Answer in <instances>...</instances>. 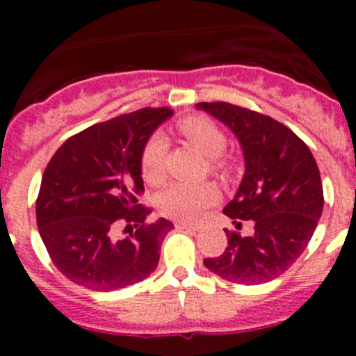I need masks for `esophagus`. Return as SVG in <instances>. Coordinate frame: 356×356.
Here are the masks:
<instances>
[{
  "label": "esophagus",
  "instance_id": "esophagus-1",
  "mask_svg": "<svg viewBox=\"0 0 356 356\" xmlns=\"http://www.w3.org/2000/svg\"><path fill=\"white\" fill-rule=\"evenodd\" d=\"M175 227L182 229V231H200V225L188 224V222H175Z\"/></svg>",
  "mask_w": 356,
  "mask_h": 356
}]
</instances>
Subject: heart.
I'll list each match as a JSON object with an SVG mask.
<instances>
[{
    "mask_svg": "<svg viewBox=\"0 0 356 356\" xmlns=\"http://www.w3.org/2000/svg\"><path fill=\"white\" fill-rule=\"evenodd\" d=\"M179 132L182 138L208 158V170L215 177L225 179L231 172L229 161L224 158L227 149L225 132L203 115H189L179 120ZM168 143L163 134L148 139L141 155V174L152 186L163 184L167 179ZM217 189L211 184H175L160 196V211L168 218L181 222H193L201 211L217 201Z\"/></svg>",
    "mask_w": 356,
    "mask_h": 356,
    "instance_id": "b5f03b06",
    "label": "heart"
}]
</instances>
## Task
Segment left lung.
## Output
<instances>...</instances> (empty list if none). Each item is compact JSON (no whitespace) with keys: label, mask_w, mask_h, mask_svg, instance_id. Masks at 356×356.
I'll return each instance as SVG.
<instances>
[{"label":"left lung","mask_w":356,"mask_h":356,"mask_svg":"<svg viewBox=\"0 0 356 356\" xmlns=\"http://www.w3.org/2000/svg\"><path fill=\"white\" fill-rule=\"evenodd\" d=\"M224 122L241 143L246 172L224 208L236 227L251 220L254 232H227L220 257L204 258L208 270L236 284H264L284 274L310 243L324 208L321 172L308 146L281 122L225 102L198 103Z\"/></svg>","instance_id":"8db88e82"}]
</instances>
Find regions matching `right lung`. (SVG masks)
Wrapping results in <instances>:
<instances>
[{
  "mask_svg": "<svg viewBox=\"0 0 356 356\" xmlns=\"http://www.w3.org/2000/svg\"><path fill=\"white\" fill-rule=\"evenodd\" d=\"M172 110L141 108L68 138L49 160L35 201L39 234L55 267L92 291L127 288L148 277L174 224L148 222L141 155ZM124 228L120 236V229Z\"/></svg>",
  "mask_w": 356,
  "mask_h": 356,
  "instance_id": "add662e5",
  "label": "right lung"
}]
</instances>
